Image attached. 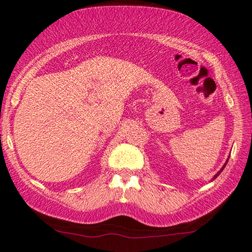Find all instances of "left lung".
Returning a JSON list of instances; mask_svg holds the SVG:
<instances>
[{"label": "left lung", "mask_w": 252, "mask_h": 252, "mask_svg": "<svg viewBox=\"0 0 252 252\" xmlns=\"http://www.w3.org/2000/svg\"><path fill=\"white\" fill-rule=\"evenodd\" d=\"M227 161H228V159H227ZM227 161H226V163H225V165H223V166H222V167H221V168H220V171H219V172H218V173H217V174H216V175H215V177H213V178H212V180H215V179H216V178H217V177H218V175H219V174H220V173H221V172H222V170H223V168H225V166H226V164H227Z\"/></svg>", "instance_id": "left-lung-1"}]
</instances>
